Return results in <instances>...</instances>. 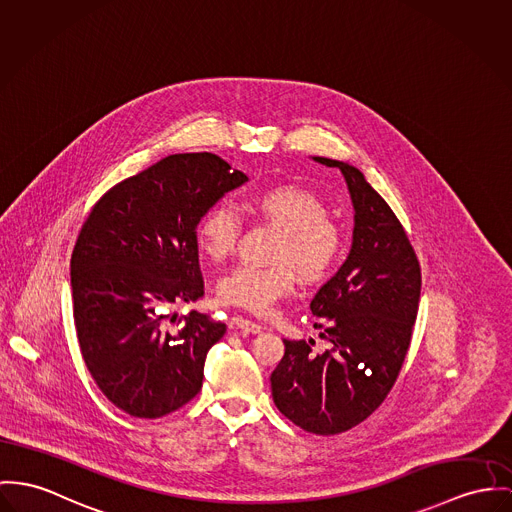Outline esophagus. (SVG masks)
Instances as JSON below:
<instances>
[{
	"label": "esophagus",
	"instance_id": "esophagus-1",
	"mask_svg": "<svg viewBox=\"0 0 512 512\" xmlns=\"http://www.w3.org/2000/svg\"><path fill=\"white\" fill-rule=\"evenodd\" d=\"M232 325H234L236 329L247 331V333H261V331H263V325H259V323L251 321V319H245V317H241V315H236V317L232 319Z\"/></svg>",
	"mask_w": 512,
	"mask_h": 512
}]
</instances>
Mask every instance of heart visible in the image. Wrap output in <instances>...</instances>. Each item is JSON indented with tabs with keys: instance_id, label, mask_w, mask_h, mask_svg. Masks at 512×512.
Returning <instances> with one entry per match:
<instances>
[{
	"instance_id": "1",
	"label": "heart",
	"mask_w": 512,
	"mask_h": 512,
	"mask_svg": "<svg viewBox=\"0 0 512 512\" xmlns=\"http://www.w3.org/2000/svg\"><path fill=\"white\" fill-rule=\"evenodd\" d=\"M253 214L280 230L269 267L243 265L222 276L218 296L224 304L251 314H269L296 286V271L306 282H319L339 263L345 247L341 226L327 204L312 191L278 185L251 198ZM241 222L226 204L208 208L197 226L198 249L214 263L236 251Z\"/></svg>"
}]
</instances>
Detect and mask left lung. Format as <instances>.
I'll return each instance as SVG.
<instances>
[{
	"instance_id": "left-lung-1",
	"label": "left lung",
	"mask_w": 512,
	"mask_h": 512,
	"mask_svg": "<svg viewBox=\"0 0 512 512\" xmlns=\"http://www.w3.org/2000/svg\"><path fill=\"white\" fill-rule=\"evenodd\" d=\"M314 159L347 181L353 247L310 304L331 349L317 354L314 341L284 339L271 388L286 419L331 436L370 417L394 388L417 319L421 267L401 222L364 175L345 161Z\"/></svg>"
}]
</instances>
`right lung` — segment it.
Segmentation results:
<instances>
[{
    "label": "right lung",
    "mask_w": 512,
    "mask_h": 512,
    "mask_svg": "<svg viewBox=\"0 0 512 512\" xmlns=\"http://www.w3.org/2000/svg\"><path fill=\"white\" fill-rule=\"evenodd\" d=\"M245 181L208 152L167 156L109 189L81 226L70 261L79 349L99 390L130 417L169 415L202 388L226 323L191 312L167 331L159 310L204 294L198 222Z\"/></svg>",
    "instance_id": "right-lung-1"
}]
</instances>
